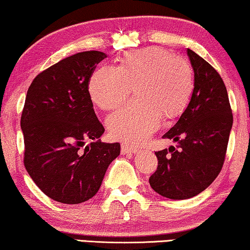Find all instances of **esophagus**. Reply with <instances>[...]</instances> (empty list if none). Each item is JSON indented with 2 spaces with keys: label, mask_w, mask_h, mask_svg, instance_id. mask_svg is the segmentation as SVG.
<instances>
[{
  "label": "esophagus",
  "mask_w": 250,
  "mask_h": 250,
  "mask_svg": "<svg viewBox=\"0 0 250 250\" xmlns=\"http://www.w3.org/2000/svg\"><path fill=\"white\" fill-rule=\"evenodd\" d=\"M140 149L133 146H129L127 144H122V153L123 154H127V153H137Z\"/></svg>",
  "instance_id": "34e87169"
}]
</instances>
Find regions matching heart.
I'll return each mask as SVG.
<instances>
[{
  "instance_id": "heart-1",
  "label": "heart",
  "mask_w": 250,
  "mask_h": 250,
  "mask_svg": "<svg viewBox=\"0 0 250 250\" xmlns=\"http://www.w3.org/2000/svg\"><path fill=\"white\" fill-rule=\"evenodd\" d=\"M135 86L138 101L128 104L107 120L113 138L128 144L147 141L163 117L183 112L193 90L190 64L167 50L145 48L126 52L117 68L102 66L89 80V95L103 109H113L126 101Z\"/></svg>"
}]
</instances>
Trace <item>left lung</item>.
<instances>
[{
	"label": "left lung",
	"mask_w": 250,
	"mask_h": 250,
	"mask_svg": "<svg viewBox=\"0 0 250 250\" xmlns=\"http://www.w3.org/2000/svg\"><path fill=\"white\" fill-rule=\"evenodd\" d=\"M194 83L190 102L163 138L178 142L155 152L157 170L149 178L156 193L184 200L206 190L220 173L232 127V113L225 83L210 63L187 50Z\"/></svg>",
	"instance_id": "obj_1"
}]
</instances>
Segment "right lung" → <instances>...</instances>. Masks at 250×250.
<instances>
[{
    "label": "right lung",
    "mask_w": 250,
    "mask_h": 250,
    "mask_svg": "<svg viewBox=\"0 0 250 250\" xmlns=\"http://www.w3.org/2000/svg\"><path fill=\"white\" fill-rule=\"evenodd\" d=\"M107 57L83 51L67 57L33 79L21 116L24 165L40 190L67 205L97 193L120 143H103L105 132L89 90L95 68ZM86 140L92 143L84 146Z\"/></svg>",
    "instance_id": "right-lung-1"
}]
</instances>
